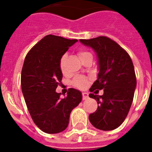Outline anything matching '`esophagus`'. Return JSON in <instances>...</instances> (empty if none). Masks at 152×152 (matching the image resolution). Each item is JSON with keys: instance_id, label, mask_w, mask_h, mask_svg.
<instances>
[{"instance_id": "1", "label": "esophagus", "mask_w": 152, "mask_h": 152, "mask_svg": "<svg viewBox=\"0 0 152 152\" xmlns=\"http://www.w3.org/2000/svg\"><path fill=\"white\" fill-rule=\"evenodd\" d=\"M82 94H83V100L87 99V98L89 97V94H88V93H87V92H83Z\"/></svg>"}]
</instances>
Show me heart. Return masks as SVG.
Returning <instances> with one entry per match:
<instances>
[{"instance_id":"obj_1","label":"heart","mask_w":152,"mask_h":152,"mask_svg":"<svg viewBox=\"0 0 152 152\" xmlns=\"http://www.w3.org/2000/svg\"><path fill=\"white\" fill-rule=\"evenodd\" d=\"M92 55L90 52L88 51H85V50H81L79 53V56H80V59H83L86 58L87 56ZM67 58V55H64L63 56L61 57V61H60V68H61V72L65 74V62ZM87 84V80L84 77L82 76H77L76 78L74 79L73 80V85L75 87H78V88H84Z\"/></svg>"}]
</instances>
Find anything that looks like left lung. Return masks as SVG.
Segmentation results:
<instances>
[{"label":"left lung","mask_w":152,"mask_h":152,"mask_svg":"<svg viewBox=\"0 0 152 152\" xmlns=\"http://www.w3.org/2000/svg\"><path fill=\"white\" fill-rule=\"evenodd\" d=\"M80 42L97 55L99 72L90 91L104 90L102 96L95 92L89 94L98 104L96 112L89 115V120L101 130L116 129L127 116L134 99L137 80L133 61L128 53L110 38L98 37Z\"/></svg>","instance_id":"left-lung-1"}]
</instances>
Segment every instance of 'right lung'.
Returning a JSON list of instances; mask_svg holds the SVG:
<instances>
[{"label":"right lung","mask_w":152,"mask_h":152,"mask_svg":"<svg viewBox=\"0 0 152 152\" xmlns=\"http://www.w3.org/2000/svg\"><path fill=\"white\" fill-rule=\"evenodd\" d=\"M77 40L48 35L25 58L21 86L25 102L36 125L47 134H58L67 128L70 113L82 101V94L70 88L60 98L56 88L62 79L60 61Z\"/></svg>","instance_id":"obj_1"}]
</instances>
